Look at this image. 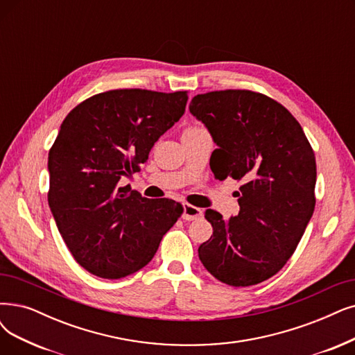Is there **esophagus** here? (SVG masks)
<instances>
[{"mask_svg":"<svg viewBox=\"0 0 355 355\" xmlns=\"http://www.w3.org/2000/svg\"><path fill=\"white\" fill-rule=\"evenodd\" d=\"M200 217H202V209L201 208L193 207L191 204H183V214H182L183 220L192 221V220H196Z\"/></svg>","mask_w":355,"mask_h":355,"instance_id":"34e87169","label":"esophagus"}]
</instances>
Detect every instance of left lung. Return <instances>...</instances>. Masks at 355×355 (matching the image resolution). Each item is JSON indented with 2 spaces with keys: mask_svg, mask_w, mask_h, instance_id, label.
Instances as JSON below:
<instances>
[{
  "mask_svg": "<svg viewBox=\"0 0 355 355\" xmlns=\"http://www.w3.org/2000/svg\"><path fill=\"white\" fill-rule=\"evenodd\" d=\"M189 110L218 146L212 173L242 182L237 216L205 211L212 236L198 254L224 284H259L287 263L313 214L315 151L291 113L262 93L196 94Z\"/></svg>",
  "mask_w": 355,
  "mask_h": 355,
  "instance_id": "1",
  "label": "left lung"
}]
</instances>
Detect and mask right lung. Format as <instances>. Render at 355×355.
<instances>
[{
    "mask_svg": "<svg viewBox=\"0 0 355 355\" xmlns=\"http://www.w3.org/2000/svg\"><path fill=\"white\" fill-rule=\"evenodd\" d=\"M188 92L116 89L94 94L64 119L49 150L48 202L74 259L116 279L144 268L183 208L118 187L139 170L185 113Z\"/></svg>",
    "mask_w": 355,
    "mask_h": 355,
    "instance_id": "1",
    "label": "right lung"
}]
</instances>
